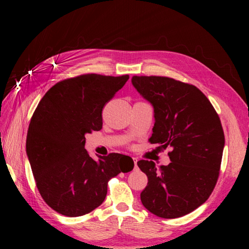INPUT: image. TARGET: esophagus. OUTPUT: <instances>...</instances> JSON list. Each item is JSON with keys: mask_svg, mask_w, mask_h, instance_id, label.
I'll use <instances>...</instances> for the list:
<instances>
[{"mask_svg": "<svg viewBox=\"0 0 249 249\" xmlns=\"http://www.w3.org/2000/svg\"><path fill=\"white\" fill-rule=\"evenodd\" d=\"M133 160H134V168L135 169H137V159L133 158Z\"/></svg>", "mask_w": 249, "mask_h": 249, "instance_id": "esophagus-1", "label": "esophagus"}]
</instances>
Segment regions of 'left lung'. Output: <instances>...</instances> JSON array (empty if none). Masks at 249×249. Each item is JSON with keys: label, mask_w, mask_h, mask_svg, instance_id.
<instances>
[{"label": "left lung", "mask_w": 249, "mask_h": 249, "mask_svg": "<svg viewBox=\"0 0 249 249\" xmlns=\"http://www.w3.org/2000/svg\"><path fill=\"white\" fill-rule=\"evenodd\" d=\"M132 83L154 107L150 144L171 149L168 166L137 162L148 178L142 203L159 217L183 216L203 204L216 184L225 144L220 117L192 84L156 75H134Z\"/></svg>", "instance_id": "obj_1"}]
</instances>
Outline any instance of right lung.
<instances>
[{
    "instance_id": "obj_1",
    "label": "right lung",
    "mask_w": 249,
    "mask_h": 249,
    "mask_svg": "<svg viewBox=\"0 0 249 249\" xmlns=\"http://www.w3.org/2000/svg\"><path fill=\"white\" fill-rule=\"evenodd\" d=\"M128 79L89 73L64 80L34 112L26 154L41 197L62 215L90 213L103 203L108 180L133 170L129 156L112 153L94 160L84 149L86 135L102 128L104 105Z\"/></svg>"
}]
</instances>
